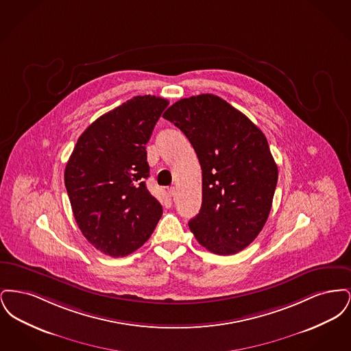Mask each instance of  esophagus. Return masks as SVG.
Returning <instances> with one entry per match:
<instances>
[{
	"instance_id": "esophagus-1",
	"label": "esophagus",
	"mask_w": 351,
	"mask_h": 351,
	"mask_svg": "<svg viewBox=\"0 0 351 351\" xmlns=\"http://www.w3.org/2000/svg\"><path fill=\"white\" fill-rule=\"evenodd\" d=\"M168 195H169V197H175V195H176V188H175V186H171V188L168 189Z\"/></svg>"
}]
</instances>
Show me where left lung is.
Masks as SVG:
<instances>
[{
  "instance_id": "8db88e82",
  "label": "left lung",
  "mask_w": 351,
  "mask_h": 351,
  "mask_svg": "<svg viewBox=\"0 0 351 351\" xmlns=\"http://www.w3.org/2000/svg\"><path fill=\"white\" fill-rule=\"evenodd\" d=\"M163 117L179 128L202 169L200 212L188 225L218 255L246 249L267 221L278 166L267 138L243 113L215 95L175 102Z\"/></svg>"
}]
</instances>
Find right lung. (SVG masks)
<instances>
[{"label": "right lung", "instance_id": "add662e5", "mask_svg": "<svg viewBox=\"0 0 351 351\" xmlns=\"http://www.w3.org/2000/svg\"><path fill=\"white\" fill-rule=\"evenodd\" d=\"M168 106L155 96H135L97 118L68 159L64 184L79 229L110 256L138 250L163 209L146 188V143Z\"/></svg>", "mask_w": 351, "mask_h": 351}]
</instances>
